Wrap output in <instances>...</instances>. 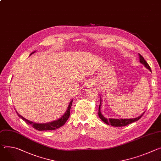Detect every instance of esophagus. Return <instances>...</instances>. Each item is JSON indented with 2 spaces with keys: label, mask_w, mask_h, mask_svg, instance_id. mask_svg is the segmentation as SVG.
I'll return each mask as SVG.
<instances>
[{
  "label": "esophagus",
  "mask_w": 161,
  "mask_h": 161,
  "mask_svg": "<svg viewBox=\"0 0 161 161\" xmlns=\"http://www.w3.org/2000/svg\"><path fill=\"white\" fill-rule=\"evenodd\" d=\"M88 85H89V86H92L93 85H95V82L94 81H90L89 83H88Z\"/></svg>",
  "instance_id": "esophagus-1"
}]
</instances>
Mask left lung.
Here are the masks:
<instances>
[{
    "label": "left lung",
    "instance_id": "obj_1",
    "mask_svg": "<svg viewBox=\"0 0 161 161\" xmlns=\"http://www.w3.org/2000/svg\"><path fill=\"white\" fill-rule=\"evenodd\" d=\"M139 61L140 63L143 64L146 68H147L148 69H149L151 71V69L150 67L149 66L148 64L146 62V60L144 59V58L140 54H139ZM101 99L100 97V105L99 106V110H98V115L99 117L100 118V119L103 121L104 123H105L107 125H110L112 126H115V127H119V126H126L130 123H132L133 122L137 121H138L141 117L142 116V115L144 114V113H142V114H141L140 116L137 117L136 118H132V119H112V118H109V119H107L106 118L102 115L101 112Z\"/></svg>",
    "mask_w": 161,
    "mask_h": 161
}]
</instances>
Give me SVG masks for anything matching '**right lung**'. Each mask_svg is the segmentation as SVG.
I'll return each instance as SVG.
<instances>
[{
    "label": "right lung",
    "instance_id": "1",
    "mask_svg": "<svg viewBox=\"0 0 161 161\" xmlns=\"http://www.w3.org/2000/svg\"><path fill=\"white\" fill-rule=\"evenodd\" d=\"M35 52V51L33 52L30 55L33 54ZM72 100L73 99H72L70 101V103H69V106L67 107V111L65 112L64 115H62L61 117V118L58 119H57L56 121H53L52 122H49V123H34V122L30 121H29V120L25 119L24 118H23L22 115H20L17 112V115H18V116L19 117V118H20L24 121H25V123L27 124L31 125L34 128H35L37 130H39V131L54 130H56V129H57L58 128L62 126L66 123V121H67L68 118H69V116H70V108H71V106H72Z\"/></svg>",
    "mask_w": 161,
    "mask_h": 161
}]
</instances>
